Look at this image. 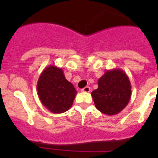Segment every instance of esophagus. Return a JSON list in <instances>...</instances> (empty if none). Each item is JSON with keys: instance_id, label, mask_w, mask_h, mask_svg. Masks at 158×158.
I'll list each match as a JSON object with an SVG mask.
<instances>
[{"instance_id": "34e87169", "label": "esophagus", "mask_w": 158, "mask_h": 158, "mask_svg": "<svg viewBox=\"0 0 158 158\" xmlns=\"http://www.w3.org/2000/svg\"><path fill=\"white\" fill-rule=\"evenodd\" d=\"M81 91H82V92H90V87L85 86V88L82 89Z\"/></svg>"}]
</instances>
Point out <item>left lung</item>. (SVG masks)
<instances>
[{
    "label": "left lung",
    "mask_w": 158,
    "mask_h": 158,
    "mask_svg": "<svg viewBox=\"0 0 158 158\" xmlns=\"http://www.w3.org/2000/svg\"><path fill=\"white\" fill-rule=\"evenodd\" d=\"M95 108L107 115H114L122 111L130 101L131 85L122 69L107 70L98 80V89L92 91Z\"/></svg>",
    "instance_id": "8db88e82"
}]
</instances>
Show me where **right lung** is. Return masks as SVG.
Returning a JSON list of instances; mask_svg holds the SVG:
<instances>
[{"label": "right lung", "mask_w": 158, "mask_h": 158, "mask_svg": "<svg viewBox=\"0 0 158 158\" xmlns=\"http://www.w3.org/2000/svg\"><path fill=\"white\" fill-rule=\"evenodd\" d=\"M36 89L42 104L54 114L68 111L77 94L73 84L65 78L63 69L54 65L47 66L41 73Z\"/></svg>", "instance_id": "right-lung-1"}]
</instances>
